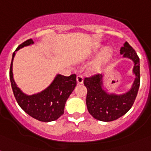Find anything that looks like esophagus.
Returning <instances> with one entry per match:
<instances>
[{"mask_svg":"<svg viewBox=\"0 0 151 151\" xmlns=\"http://www.w3.org/2000/svg\"><path fill=\"white\" fill-rule=\"evenodd\" d=\"M83 81H84V78H83L82 75L77 76V82H78V85L83 84Z\"/></svg>","mask_w":151,"mask_h":151,"instance_id":"34e87169","label":"esophagus"}]
</instances>
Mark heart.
I'll return each mask as SVG.
<instances>
[{
	"label": "heart",
	"instance_id": "obj_1",
	"mask_svg": "<svg viewBox=\"0 0 151 151\" xmlns=\"http://www.w3.org/2000/svg\"><path fill=\"white\" fill-rule=\"evenodd\" d=\"M103 55H104V58H108L110 55V51L108 49L105 50L103 52Z\"/></svg>",
	"mask_w": 151,
	"mask_h": 151
}]
</instances>
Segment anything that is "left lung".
Masks as SVG:
<instances>
[{
	"label": "left lung",
	"mask_w": 151,
	"mask_h": 151,
	"mask_svg": "<svg viewBox=\"0 0 151 151\" xmlns=\"http://www.w3.org/2000/svg\"><path fill=\"white\" fill-rule=\"evenodd\" d=\"M120 54L123 55L124 58L131 59L134 63L132 73L135 75V80L129 91L122 94L108 92L103 85V74L85 78L84 80L88 90V110L92 117L101 122H112L125 114L133 105L138 93L140 83L138 55L128 42L121 48Z\"/></svg>",
	"instance_id": "obj_1"
}]
</instances>
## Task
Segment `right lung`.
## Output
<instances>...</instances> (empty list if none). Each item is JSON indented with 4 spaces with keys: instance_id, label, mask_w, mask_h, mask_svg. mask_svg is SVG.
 <instances>
[{
    "instance_id": "add662e5",
    "label": "right lung",
    "mask_w": 151,
    "mask_h": 151,
    "mask_svg": "<svg viewBox=\"0 0 151 151\" xmlns=\"http://www.w3.org/2000/svg\"><path fill=\"white\" fill-rule=\"evenodd\" d=\"M34 43L32 39H29L21 44L13 52L9 72L11 85L18 104L27 114L40 122H53L63 114L66 100L77 85L76 75L71 74L66 77L57 74L50 85L41 92L34 95H27L22 92L13 78V59L15 52Z\"/></svg>"
}]
</instances>
